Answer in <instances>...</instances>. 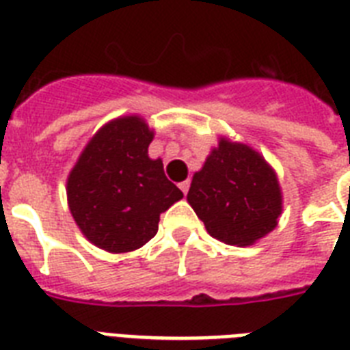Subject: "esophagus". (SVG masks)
<instances>
[{
    "instance_id": "obj_1",
    "label": "esophagus",
    "mask_w": 350,
    "mask_h": 350,
    "mask_svg": "<svg viewBox=\"0 0 350 350\" xmlns=\"http://www.w3.org/2000/svg\"><path fill=\"white\" fill-rule=\"evenodd\" d=\"M189 187H191V181H189V180L181 181V183H180V189H181V192H183V194H187V192H189Z\"/></svg>"
}]
</instances>
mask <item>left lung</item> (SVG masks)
Here are the masks:
<instances>
[{
    "label": "left lung",
    "mask_w": 350,
    "mask_h": 350,
    "mask_svg": "<svg viewBox=\"0 0 350 350\" xmlns=\"http://www.w3.org/2000/svg\"><path fill=\"white\" fill-rule=\"evenodd\" d=\"M187 202L213 238L238 247L276 229L283 211L276 170L254 148L225 136L192 176Z\"/></svg>",
    "instance_id": "left-lung-1"
}]
</instances>
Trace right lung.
Returning <instances> with one entry per match:
<instances>
[{"label": "right lung", "mask_w": 350, "mask_h": 350, "mask_svg": "<svg viewBox=\"0 0 350 350\" xmlns=\"http://www.w3.org/2000/svg\"><path fill=\"white\" fill-rule=\"evenodd\" d=\"M154 131L142 116H120L90 137L67 178L74 221L90 243L121 254L158 232L159 214L183 192L148 156Z\"/></svg>", "instance_id": "obj_1"}]
</instances>
